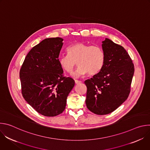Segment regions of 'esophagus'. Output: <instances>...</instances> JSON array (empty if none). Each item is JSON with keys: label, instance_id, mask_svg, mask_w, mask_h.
I'll return each instance as SVG.
<instances>
[{"label": "esophagus", "instance_id": "34e87169", "mask_svg": "<svg viewBox=\"0 0 150 150\" xmlns=\"http://www.w3.org/2000/svg\"><path fill=\"white\" fill-rule=\"evenodd\" d=\"M75 82L76 84H78V83H81V81H78V80H75Z\"/></svg>", "mask_w": 150, "mask_h": 150}]
</instances>
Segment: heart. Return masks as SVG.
<instances>
[{"instance_id": "1", "label": "heart", "mask_w": 150, "mask_h": 150, "mask_svg": "<svg viewBox=\"0 0 150 150\" xmlns=\"http://www.w3.org/2000/svg\"><path fill=\"white\" fill-rule=\"evenodd\" d=\"M67 51L68 55L60 56L58 62L63 69L69 73L72 71L77 62L79 66L72 74L74 78H79L87 73L90 75H96L104 67L105 54L98 46L76 42L69 46Z\"/></svg>"}]
</instances>
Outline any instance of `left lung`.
Wrapping results in <instances>:
<instances>
[{
  "instance_id": "8db88e82",
  "label": "left lung",
  "mask_w": 150,
  "mask_h": 150,
  "mask_svg": "<svg viewBox=\"0 0 150 150\" xmlns=\"http://www.w3.org/2000/svg\"><path fill=\"white\" fill-rule=\"evenodd\" d=\"M102 49L105 54L103 68L84 82L87 87L86 105L98 115L112 113L125 101L134 74L132 60L122 46L105 38Z\"/></svg>"
}]
</instances>
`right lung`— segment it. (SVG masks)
<instances>
[{"mask_svg":"<svg viewBox=\"0 0 150 150\" xmlns=\"http://www.w3.org/2000/svg\"><path fill=\"white\" fill-rule=\"evenodd\" d=\"M63 39L48 38L33 47L20 69L22 94L38 113L48 117L62 113L74 80L63 76L58 59Z\"/></svg>","mask_w":150,"mask_h":150,"instance_id":"right-lung-1","label":"right lung"}]
</instances>
